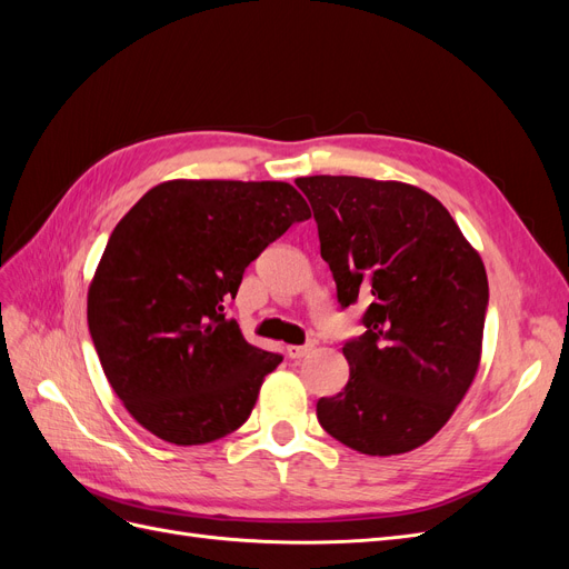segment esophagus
<instances>
[{
	"instance_id": "34e87169",
	"label": "esophagus",
	"mask_w": 569,
	"mask_h": 569,
	"mask_svg": "<svg viewBox=\"0 0 569 569\" xmlns=\"http://www.w3.org/2000/svg\"><path fill=\"white\" fill-rule=\"evenodd\" d=\"M311 349H313L311 343H303V347H287V356L297 360V358H303Z\"/></svg>"
}]
</instances>
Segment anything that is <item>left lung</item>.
I'll use <instances>...</instances> for the list:
<instances>
[{"mask_svg": "<svg viewBox=\"0 0 569 569\" xmlns=\"http://www.w3.org/2000/svg\"><path fill=\"white\" fill-rule=\"evenodd\" d=\"M313 206L337 301H366L343 343L349 382L320 399L322 429L349 449L396 456L449 422L481 358L487 270L441 201L406 182L297 178Z\"/></svg>", "mask_w": 569, "mask_h": 569, "instance_id": "8db88e82", "label": "left lung"}]
</instances>
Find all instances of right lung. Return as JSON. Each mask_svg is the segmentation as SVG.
<instances>
[{"mask_svg":"<svg viewBox=\"0 0 569 569\" xmlns=\"http://www.w3.org/2000/svg\"><path fill=\"white\" fill-rule=\"evenodd\" d=\"M308 218L287 182L170 180L113 228L88 325L109 385L153 437L197 446L247 422L282 356L251 347L226 303L258 253Z\"/></svg>","mask_w":569,"mask_h":569,"instance_id":"1","label":"right lung"}]
</instances>
